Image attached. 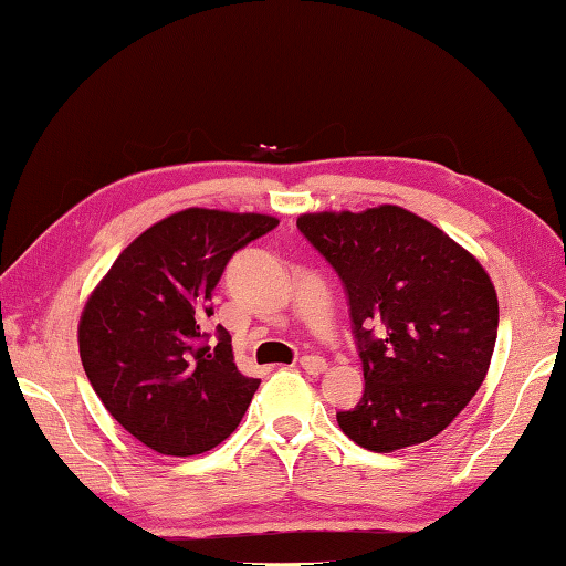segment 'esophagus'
Segmentation results:
<instances>
[{"label": "esophagus", "mask_w": 566, "mask_h": 566, "mask_svg": "<svg viewBox=\"0 0 566 566\" xmlns=\"http://www.w3.org/2000/svg\"><path fill=\"white\" fill-rule=\"evenodd\" d=\"M301 368L308 375H321L325 368H328V365H325V360L318 358V355H303Z\"/></svg>", "instance_id": "34e87169"}]
</instances>
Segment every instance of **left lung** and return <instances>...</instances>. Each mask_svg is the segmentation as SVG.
<instances>
[{
  "mask_svg": "<svg viewBox=\"0 0 566 566\" xmlns=\"http://www.w3.org/2000/svg\"><path fill=\"white\" fill-rule=\"evenodd\" d=\"M305 235L338 273L363 363L360 402L340 430L373 452L432 440L488 375L500 308L474 258L398 206L305 213Z\"/></svg>",
  "mask_w": 566,
  "mask_h": 566,
  "instance_id": "8db88e82",
  "label": "left lung"
}]
</instances>
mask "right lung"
Listing matches in <instances>:
<instances>
[{
  "mask_svg": "<svg viewBox=\"0 0 566 566\" xmlns=\"http://www.w3.org/2000/svg\"><path fill=\"white\" fill-rule=\"evenodd\" d=\"M277 226L261 213L188 208L124 248L78 323L88 382L138 442L171 458L208 452L243 420L261 380L235 368L231 335L208 331L231 258Z\"/></svg>",
  "mask_w": 566,
  "mask_h": 566,
  "instance_id": "add662e5",
  "label": "right lung"
}]
</instances>
